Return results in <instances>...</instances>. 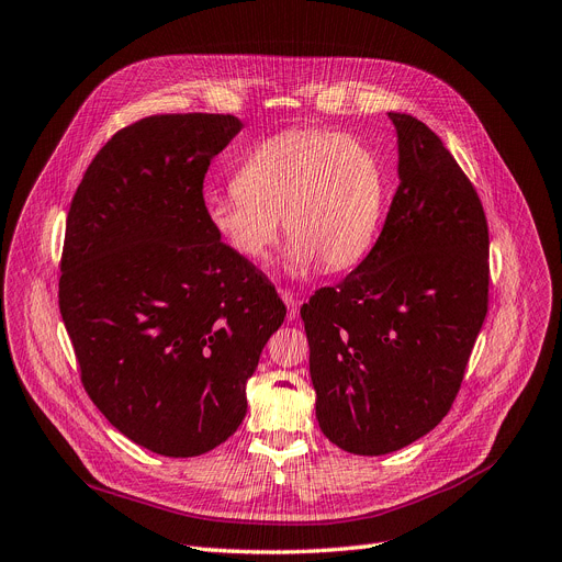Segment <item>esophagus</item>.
Here are the masks:
<instances>
[{
    "mask_svg": "<svg viewBox=\"0 0 562 562\" xmlns=\"http://www.w3.org/2000/svg\"><path fill=\"white\" fill-rule=\"evenodd\" d=\"M280 296H282V301L286 305V319L294 322L296 316H299V307H301L299 296L294 294V291H286V289H280Z\"/></svg>",
    "mask_w": 562,
    "mask_h": 562,
    "instance_id": "esophagus-1",
    "label": "esophagus"
}]
</instances>
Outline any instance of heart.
<instances>
[{
    "mask_svg": "<svg viewBox=\"0 0 562 562\" xmlns=\"http://www.w3.org/2000/svg\"><path fill=\"white\" fill-rule=\"evenodd\" d=\"M385 202L383 167L368 144L330 131H286L257 144L234 190L209 194V227L246 261H261L286 236L284 271L324 263L341 271L370 252Z\"/></svg>",
    "mask_w": 562,
    "mask_h": 562,
    "instance_id": "1",
    "label": "heart"
}]
</instances>
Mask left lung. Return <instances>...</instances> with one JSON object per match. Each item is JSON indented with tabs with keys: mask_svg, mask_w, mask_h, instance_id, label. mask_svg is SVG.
<instances>
[{
	"mask_svg": "<svg viewBox=\"0 0 562 562\" xmlns=\"http://www.w3.org/2000/svg\"><path fill=\"white\" fill-rule=\"evenodd\" d=\"M387 116L400 186L381 236L301 307L316 420L330 443L368 457L406 448L448 416L490 296L475 188L423 121Z\"/></svg>",
	"mask_w": 562,
	"mask_h": 562,
	"instance_id": "obj_1",
	"label": "left lung"
}]
</instances>
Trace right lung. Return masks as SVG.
<instances>
[{"label": "right lung", "instance_id": "obj_1", "mask_svg": "<svg viewBox=\"0 0 562 562\" xmlns=\"http://www.w3.org/2000/svg\"><path fill=\"white\" fill-rule=\"evenodd\" d=\"M232 114L119 131L70 202L59 310L91 402L133 443L198 457L246 418V383L286 307L209 227L204 177Z\"/></svg>", "mask_w": 562, "mask_h": 562}]
</instances>
